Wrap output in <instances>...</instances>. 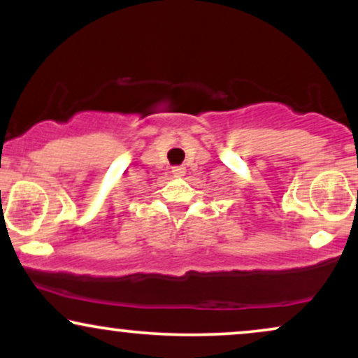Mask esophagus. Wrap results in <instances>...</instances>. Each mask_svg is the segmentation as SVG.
Returning <instances> with one entry per match:
<instances>
[{
  "mask_svg": "<svg viewBox=\"0 0 358 358\" xmlns=\"http://www.w3.org/2000/svg\"><path fill=\"white\" fill-rule=\"evenodd\" d=\"M173 173L175 176H178V178H182V176H185V173H187V170H185V166H175Z\"/></svg>",
  "mask_w": 358,
  "mask_h": 358,
  "instance_id": "34e87169",
  "label": "esophagus"
}]
</instances>
